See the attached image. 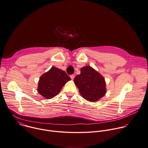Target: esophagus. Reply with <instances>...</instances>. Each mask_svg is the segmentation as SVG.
<instances>
[{
	"label": "esophagus",
	"instance_id": "34e87169",
	"mask_svg": "<svg viewBox=\"0 0 148 148\" xmlns=\"http://www.w3.org/2000/svg\"><path fill=\"white\" fill-rule=\"evenodd\" d=\"M74 77H75L74 75H70V78H71V79H74Z\"/></svg>",
	"mask_w": 148,
	"mask_h": 148
}]
</instances>
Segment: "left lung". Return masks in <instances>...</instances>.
I'll return each mask as SVG.
<instances>
[{"instance_id":"1","label":"left lung","mask_w":148,"mask_h":148,"mask_svg":"<svg viewBox=\"0 0 148 148\" xmlns=\"http://www.w3.org/2000/svg\"><path fill=\"white\" fill-rule=\"evenodd\" d=\"M74 81L81 96L89 101H96L106 93L104 77L90 66L81 68V74L76 75Z\"/></svg>"}]
</instances>
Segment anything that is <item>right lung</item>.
Returning <instances> with one entry per match:
<instances>
[{
  "instance_id": "1",
  "label": "right lung",
  "mask_w": 148,
  "mask_h": 148,
  "mask_svg": "<svg viewBox=\"0 0 148 148\" xmlns=\"http://www.w3.org/2000/svg\"><path fill=\"white\" fill-rule=\"evenodd\" d=\"M70 80V77L64 71L52 67L40 77L38 83V92L44 98L50 99L56 96Z\"/></svg>"
}]
</instances>
